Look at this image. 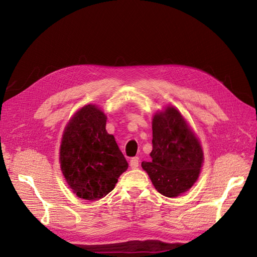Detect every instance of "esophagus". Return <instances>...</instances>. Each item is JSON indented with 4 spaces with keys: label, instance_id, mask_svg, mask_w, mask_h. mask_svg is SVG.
<instances>
[{
    "label": "esophagus",
    "instance_id": "1",
    "mask_svg": "<svg viewBox=\"0 0 257 257\" xmlns=\"http://www.w3.org/2000/svg\"><path fill=\"white\" fill-rule=\"evenodd\" d=\"M139 165V158H133L132 160H130V167H132V169H137Z\"/></svg>",
    "mask_w": 257,
    "mask_h": 257
}]
</instances>
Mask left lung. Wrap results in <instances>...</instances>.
<instances>
[{
	"mask_svg": "<svg viewBox=\"0 0 257 257\" xmlns=\"http://www.w3.org/2000/svg\"><path fill=\"white\" fill-rule=\"evenodd\" d=\"M152 129L153 150L151 159L142 162V167L159 193L177 197L197 180L204 160L202 146L173 106L156 113Z\"/></svg>",
	"mask_w": 257,
	"mask_h": 257,
	"instance_id": "left-lung-1",
	"label": "left lung"
}]
</instances>
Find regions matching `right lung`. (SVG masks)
<instances>
[{"mask_svg": "<svg viewBox=\"0 0 257 257\" xmlns=\"http://www.w3.org/2000/svg\"><path fill=\"white\" fill-rule=\"evenodd\" d=\"M105 125L106 115L88 104L69 121L61 142V171L73 193L87 201L106 196L128 169L114 136L107 134Z\"/></svg>", "mask_w": 257, "mask_h": 257, "instance_id": "obj_1", "label": "right lung"}]
</instances>
